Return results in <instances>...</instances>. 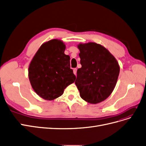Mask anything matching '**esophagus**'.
I'll list each match as a JSON object with an SVG mask.
<instances>
[{"instance_id": "1", "label": "esophagus", "mask_w": 146, "mask_h": 146, "mask_svg": "<svg viewBox=\"0 0 146 146\" xmlns=\"http://www.w3.org/2000/svg\"><path fill=\"white\" fill-rule=\"evenodd\" d=\"M77 68H74V69H73V72H74V74L75 75L77 74Z\"/></svg>"}]
</instances>
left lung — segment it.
Instances as JSON below:
<instances>
[{
    "mask_svg": "<svg viewBox=\"0 0 146 146\" xmlns=\"http://www.w3.org/2000/svg\"><path fill=\"white\" fill-rule=\"evenodd\" d=\"M82 68L77 72L75 83L81 98L96 104L108 98L116 85L120 71L119 64L110 52L99 44L78 45Z\"/></svg>",
    "mask_w": 146,
    "mask_h": 146,
    "instance_id": "left-lung-1",
    "label": "left lung"
}]
</instances>
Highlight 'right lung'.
<instances>
[{
	"label": "right lung",
	"instance_id": "add662e5",
	"mask_svg": "<svg viewBox=\"0 0 146 146\" xmlns=\"http://www.w3.org/2000/svg\"><path fill=\"white\" fill-rule=\"evenodd\" d=\"M58 39H52L39 47L29 68V78L35 92L42 99L52 100L76 80L70 69V56Z\"/></svg>",
	"mask_w": 146,
	"mask_h": 146
}]
</instances>
